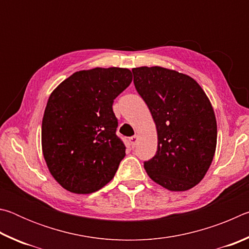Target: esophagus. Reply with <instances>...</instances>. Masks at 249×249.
Instances as JSON below:
<instances>
[{"mask_svg": "<svg viewBox=\"0 0 249 249\" xmlns=\"http://www.w3.org/2000/svg\"><path fill=\"white\" fill-rule=\"evenodd\" d=\"M137 142H138V135H134V136L129 137V142H130V145H132V147L136 146Z\"/></svg>", "mask_w": 249, "mask_h": 249, "instance_id": "obj_1", "label": "esophagus"}]
</instances>
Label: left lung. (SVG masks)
Returning a JSON list of instances; mask_svg holds the SVG:
<instances>
[{
    "mask_svg": "<svg viewBox=\"0 0 249 249\" xmlns=\"http://www.w3.org/2000/svg\"><path fill=\"white\" fill-rule=\"evenodd\" d=\"M134 84L156 123L158 147L144 162L156 183L185 191L203 179L215 154L213 107L195 79L161 67L134 68Z\"/></svg>",
    "mask_w": 249,
    "mask_h": 249,
    "instance_id": "left-lung-1",
    "label": "left lung"
}]
</instances>
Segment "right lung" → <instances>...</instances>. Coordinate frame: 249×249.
Returning <instances> with one entry per match:
<instances>
[{
	"instance_id": "right-lung-1",
	"label": "right lung",
	"mask_w": 249,
	"mask_h": 249,
	"mask_svg": "<svg viewBox=\"0 0 249 249\" xmlns=\"http://www.w3.org/2000/svg\"><path fill=\"white\" fill-rule=\"evenodd\" d=\"M133 80L125 68L81 70L50 94L41 146L50 174L72 193L88 195L113 179L126 147L112 105Z\"/></svg>"
}]
</instances>
